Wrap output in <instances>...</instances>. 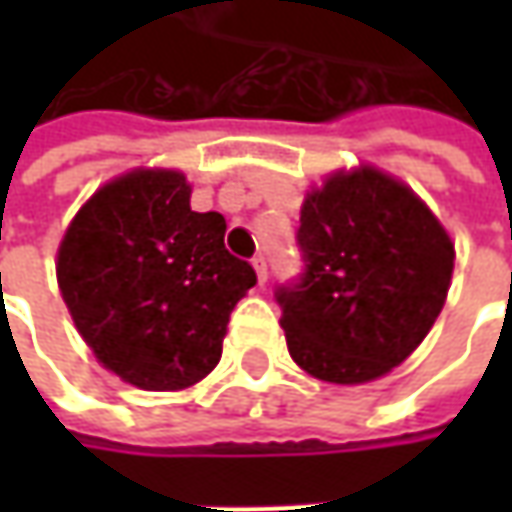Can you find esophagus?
<instances>
[{
    "mask_svg": "<svg viewBox=\"0 0 512 512\" xmlns=\"http://www.w3.org/2000/svg\"><path fill=\"white\" fill-rule=\"evenodd\" d=\"M253 270H256V276H259V285H265L267 282V262L265 256L259 253V256H253Z\"/></svg>",
    "mask_w": 512,
    "mask_h": 512,
    "instance_id": "obj_1",
    "label": "esophagus"
}]
</instances>
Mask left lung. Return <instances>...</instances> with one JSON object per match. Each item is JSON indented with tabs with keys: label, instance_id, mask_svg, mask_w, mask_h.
<instances>
[{
	"label": "left lung",
	"instance_id": "left-lung-1",
	"mask_svg": "<svg viewBox=\"0 0 512 512\" xmlns=\"http://www.w3.org/2000/svg\"><path fill=\"white\" fill-rule=\"evenodd\" d=\"M305 279L276 293L287 350L313 379L387 376L436 325L456 247L402 179L359 165L333 170L302 202Z\"/></svg>",
	"mask_w": 512,
	"mask_h": 512
}]
</instances>
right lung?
Instances as JSON below:
<instances>
[{
	"label": "right lung",
	"instance_id": "obj_1",
	"mask_svg": "<svg viewBox=\"0 0 512 512\" xmlns=\"http://www.w3.org/2000/svg\"><path fill=\"white\" fill-rule=\"evenodd\" d=\"M176 168L99 187L56 250V282L96 362L139 390L176 393L222 359L230 310L256 285L225 250V216L190 210Z\"/></svg>",
	"mask_w": 512,
	"mask_h": 512
}]
</instances>
